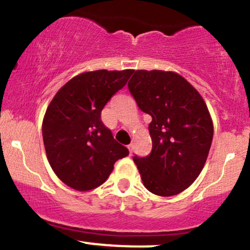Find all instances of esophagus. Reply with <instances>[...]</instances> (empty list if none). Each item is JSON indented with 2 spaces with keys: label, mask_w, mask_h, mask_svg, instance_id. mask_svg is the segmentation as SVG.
<instances>
[{
  "label": "esophagus",
  "mask_w": 250,
  "mask_h": 250,
  "mask_svg": "<svg viewBox=\"0 0 250 250\" xmlns=\"http://www.w3.org/2000/svg\"><path fill=\"white\" fill-rule=\"evenodd\" d=\"M128 149H129V151H130V154L133 153V145H131V143L128 146Z\"/></svg>",
  "instance_id": "34e87169"
}]
</instances>
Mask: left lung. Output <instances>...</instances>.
<instances>
[{
  "instance_id": "8db88e82",
  "label": "left lung",
  "mask_w": 250,
  "mask_h": 250,
  "mask_svg": "<svg viewBox=\"0 0 250 250\" xmlns=\"http://www.w3.org/2000/svg\"><path fill=\"white\" fill-rule=\"evenodd\" d=\"M128 88L139 108L151 116L150 154L133 157L143 185L159 196L179 194L207 161L214 131L207 104L173 71L136 70Z\"/></svg>"
}]
</instances>
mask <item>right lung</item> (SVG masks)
<instances>
[{"mask_svg": "<svg viewBox=\"0 0 250 250\" xmlns=\"http://www.w3.org/2000/svg\"><path fill=\"white\" fill-rule=\"evenodd\" d=\"M134 70H95L65 83L48 105L43 143L54 173L76 190L101 186L114 163L129 154L103 125L101 111Z\"/></svg>", "mask_w": 250, "mask_h": 250, "instance_id": "obj_1", "label": "right lung"}]
</instances>
